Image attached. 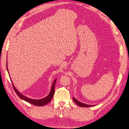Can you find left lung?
Instances as JSON below:
<instances>
[{
    "label": "left lung",
    "instance_id": "obj_1",
    "mask_svg": "<svg viewBox=\"0 0 129 129\" xmlns=\"http://www.w3.org/2000/svg\"><path fill=\"white\" fill-rule=\"evenodd\" d=\"M73 99L75 103H76V104L78 105V106H80L81 107H90L94 106V105H88V104L83 103L79 102L78 100H77L76 99H75V98L73 97Z\"/></svg>",
    "mask_w": 129,
    "mask_h": 129
}]
</instances>
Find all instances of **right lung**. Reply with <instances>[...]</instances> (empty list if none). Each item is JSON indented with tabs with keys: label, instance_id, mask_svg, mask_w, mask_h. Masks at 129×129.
I'll return each instance as SVG.
<instances>
[{
	"label": "right lung",
	"instance_id": "right-lung-1",
	"mask_svg": "<svg viewBox=\"0 0 129 129\" xmlns=\"http://www.w3.org/2000/svg\"><path fill=\"white\" fill-rule=\"evenodd\" d=\"M7 71L8 72L7 62ZM8 74H9V72H8ZM56 81V79H55L54 81H53L52 87H51V88L50 92L49 93V94L45 98L41 99H31V98H29L27 96H26L22 94V93H21L19 91L16 89V88L15 87V86H14L13 83L12 85H13V87L14 88V90H15L16 93H17V95L18 96V97H19L20 99H21L23 100H25V101L29 103L30 104L36 105V106H43V105L47 104V103H48L49 102H51V100L52 99L53 96V94H54V92H55V85Z\"/></svg>",
	"mask_w": 129,
	"mask_h": 129
}]
</instances>
